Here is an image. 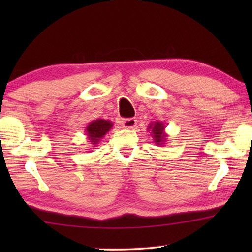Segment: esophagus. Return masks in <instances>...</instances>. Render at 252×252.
I'll return each mask as SVG.
<instances>
[{
  "instance_id": "1",
  "label": "esophagus",
  "mask_w": 252,
  "mask_h": 252,
  "mask_svg": "<svg viewBox=\"0 0 252 252\" xmlns=\"http://www.w3.org/2000/svg\"><path fill=\"white\" fill-rule=\"evenodd\" d=\"M136 119L134 118H128V119H123L122 120V125L124 128H127V129H132L134 127L136 126Z\"/></svg>"
}]
</instances>
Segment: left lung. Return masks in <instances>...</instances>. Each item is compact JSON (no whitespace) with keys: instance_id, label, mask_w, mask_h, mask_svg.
<instances>
[{"instance_id":"1","label":"left lung","mask_w":252,"mask_h":252,"mask_svg":"<svg viewBox=\"0 0 252 252\" xmlns=\"http://www.w3.org/2000/svg\"><path fill=\"white\" fill-rule=\"evenodd\" d=\"M147 130H149L150 135L153 136L154 142L157 146H164L165 142L167 141V134L165 133V125L161 122L150 123Z\"/></svg>"}]
</instances>
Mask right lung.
I'll use <instances>...</instances> for the list:
<instances>
[{
	"label": "right lung",
	"mask_w": 252,
	"mask_h": 252,
	"mask_svg": "<svg viewBox=\"0 0 252 252\" xmlns=\"http://www.w3.org/2000/svg\"><path fill=\"white\" fill-rule=\"evenodd\" d=\"M112 126L113 123L105 119H96L88 124L85 132L86 135H87L88 142H91V144H93V148L96 147V144L99 143V141H101L103 137H104L105 134L112 128Z\"/></svg>",
	"instance_id": "right-lung-1"
}]
</instances>
